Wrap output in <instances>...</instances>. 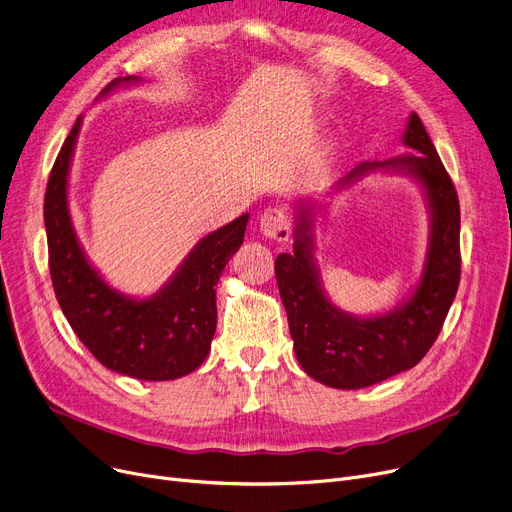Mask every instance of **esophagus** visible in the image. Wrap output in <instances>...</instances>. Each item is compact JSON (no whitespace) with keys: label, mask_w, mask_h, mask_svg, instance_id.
<instances>
[{"label":"esophagus","mask_w":512,"mask_h":512,"mask_svg":"<svg viewBox=\"0 0 512 512\" xmlns=\"http://www.w3.org/2000/svg\"><path fill=\"white\" fill-rule=\"evenodd\" d=\"M259 230L265 238L286 242L290 238L288 213L284 209H278V207H267L259 215Z\"/></svg>","instance_id":"1"}]
</instances>
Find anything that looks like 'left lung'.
<instances>
[{
  "mask_svg": "<svg viewBox=\"0 0 512 512\" xmlns=\"http://www.w3.org/2000/svg\"><path fill=\"white\" fill-rule=\"evenodd\" d=\"M402 143L413 153L361 161L332 191L369 174L411 176L425 195L429 238L417 286L398 307L359 317L338 309L324 290L315 261V220L328 205H294L292 253L276 259V280L288 315L294 353L313 380L340 390L380 384L415 367L436 342L461 280V207L454 184L417 114L409 116Z\"/></svg>",
  "mask_w": 512,
  "mask_h": 512,
  "instance_id": "1",
  "label": "left lung"
}]
</instances>
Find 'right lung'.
<instances>
[{
  "instance_id": "add662e5",
  "label": "right lung",
  "mask_w": 512,
  "mask_h": 512,
  "mask_svg": "<svg viewBox=\"0 0 512 512\" xmlns=\"http://www.w3.org/2000/svg\"><path fill=\"white\" fill-rule=\"evenodd\" d=\"M114 78L101 91L139 83ZM83 118L78 116L51 168L45 191L49 272L56 299L91 355L107 369L134 380L166 382L195 371L209 355L218 324L215 284L245 238L249 213L203 236L172 278L147 299L107 284L76 238L68 207V176Z\"/></svg>"
}]
</instances>
